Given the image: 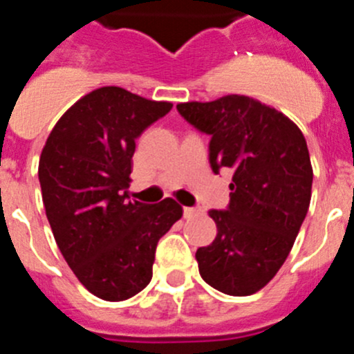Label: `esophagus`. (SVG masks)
Instances as JSON below:
<instances>
[{"instance_id": "obj_1", "label": "esophagus", "mask_w": 354, "mask_h": 354, "mask_svg": "<svg viewBox=\"0 0 354 354\" xmlns=\"http://www.w3.org/2000/svg\"><path fill=\"white\" fill-rule=\"evenodd\" d=\"M200 212L202 211L198 207H184V218H193V216H198Z\"/></svg>"}]
</instances>
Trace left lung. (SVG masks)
Instances as JSON below:
<instances>
[{
  "label": "left lung",
  "mask_w": 354,
  "mask_h": 354,
  "mask_svg": "<svg viewBox=\"0 0 354 354\" xmlns=\"http://www.w3.org/2000/svg\"><path fill=\"white\" fill-rule=\"evenodd\" d=\"M179 113L211 134L209 161L234 171L227 211H209L218 234L196 250L200 277L228 296L273 280L292 248L312 196L306 140L289 117L248 95L179 102Z\"/></svg>",
  "instance_id": "8db88e82"
}]
</instances>
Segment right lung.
<instances>
[{"mask_svg": "<svg viewBox=\"0 0 354 354\" xmlns=\"http://www.w3.org/2000/svg\"><path fill=\"white\" fill-rule=\"evenodd\" d=\"M171 106L101 86L62 115L40 154L56 245L77 280L104 301H124L149 286L158 241L183 218L174 198L127 200L136 138Z\"/></svg>", "mask_w": 354, "mask_h": 354, "instance_id": "1", "label": "right lung"}]
</instances>
